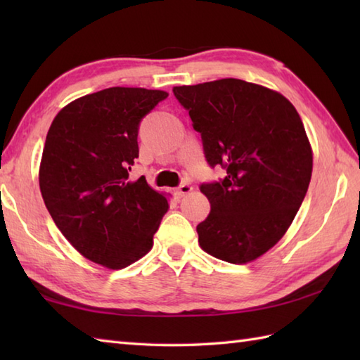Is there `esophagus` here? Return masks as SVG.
Wrapping results in <instances>:
<instances>
[{
	"instance_id": "1",
	"label": "esophagus",
	"mask_w": 360,
	"mask_h": 360,
	"mask_svg": "<svg viewBox=\"0 0 360 360\" xmlns=\"http://www.w3.org/2000/svg\"><path fill=\"white\" fill-rule=\"evenodd\" d=\"M193 190V187L190 186V184H182V186H179L178 188L174 190V196L176 198H184L186 195H188L190 192H192Z\"/></svg>"
}]
</instances>
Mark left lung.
I'll use <instances>...</instances> for the list:
<instances>
[{
    "label": "left lung",
    "instance_id": "8db88e82",
    "mask_svg": "<svg viewBox=\"0 0 360 360\" xmlns=\"http://www.w3.org/2000/svg\"><path fill=\"white\" fill-rule=\"evenodd\" d=\"M201 133L207 162L226 178L202 184L210 213L196 231L209 255L246 264L286 233L308 192L312 148L285 96L257 83L221 79L174 86Z\"/></svg>",
    "mask_w": 360,
    "mask_h": 360
}]
</instances>
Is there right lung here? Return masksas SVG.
Returning <instances> with one entry per match:
<instances>
[{
	"instance_id": "right-lung-1",
	"label": "right lung",
	"mask_w": 360,
	"mask_h": 360,
	"mask_svg": "<svg viewBox=\"0 0 360 360\" xmlns=\"http://www.w3.org/2000/svg\"><path fill=\"white\" fill-rule=\"evenodd\" d=\"M167 96L160 89H102L60 110L46 136L38 172L46 209L75 250L108 269L148 254L168 210L167 196L143 176L128 178L139 156L141 120Z\"/></svg>"
}]
</instances>
